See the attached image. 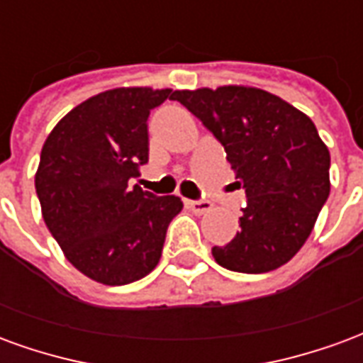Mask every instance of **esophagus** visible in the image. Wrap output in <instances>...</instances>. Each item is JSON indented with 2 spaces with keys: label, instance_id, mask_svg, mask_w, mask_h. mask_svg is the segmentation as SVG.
<instances>
[{
  "label": "esophagus",
  "instance_id": "obj_1",
  "mask_svg": "<svg viewBox=\"0 0 363 363\" xmlns=\"http://www.w3.org/2000/svg\"><path fill=\"white\" fill-rule=\"evenodd\" d=\"M186 204L194 213H206L212 210V202L210 200H204V198H200V200H186Z\"/></svg>",
  "mask_w": 363,
  "mask_h": 363
}]
</instances>
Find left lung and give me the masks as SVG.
I'll list each match as a JSON object with an SVG mask.
<instances>
[{
    "mask_svg": "<svg viewBox=\"0 0 363 363\" xmlns=\"http://www.w3.org/2000/svg\"><path fill=\"white\" fill-rule=\"evenodd\" d=\"M225 147L247 204L237 235L212 255L220 267L245 274L286 264L311 235L330 192V155L309 116L255 87L174 91Z\"/></svg>",
    "mask_w": 363,
    "mask_h": 363,
    "instance_id": "obj_1",
    "label": "left lung"
}]
</instances>
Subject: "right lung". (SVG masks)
I'll return each instance as SVG.
<instances>
[{
  "mask_svg": "<svg viewBox=\"0 0 363 363\" xmlns=\"http://www.w3.org/2000/svg\"><path fill=\"white\" fill-rule=\"evenodd\" d=\"M167 99L171 89L104 91L67 112L44 142L35 177L43 218L91 280L124 286L147 276L182 210L179 196L128 186L150 157L147 118Z\"/></svg>",
  "mask_w": 363,
  "mask_h": 363,
  "instance_id": "1",
  "label": "right lung"
}]
</instances>
